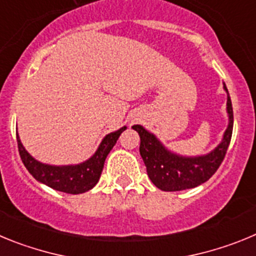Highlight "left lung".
Instances as JSON below:
<instances>
[{
    "label": "left lung",
    "mask_w": 256,
    "mask_h": 256,
    "mask_svg": "<svg viewBox=\"0 0 256 256\" xmlns=\"http://www.w3.org/2000/svg\"><path fill=\"white\" fill-rule=\"evenodd\" d=\"M224 90L227 92L228 126L220 144L208 155L195 158L177 155L165 148L164 144L142 126L137 124L132 126L141 138L140 154L146 165L148 177L158 188L162 191L194 188L206 182L220 166L230 146L234 130V108L226 86Z\"/></svg>",
    "instance_id": "obj_1"
}]
</instances>
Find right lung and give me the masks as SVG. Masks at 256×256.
<instances>
[{
  "mask_svg": "<svg viewBox=\"0 0 256 256\" xmlns=\"http://www.w3.org/2000/svg\"><path fill=\"white\" fill-rule=\"evenodd\" d=\"M126 130V126H122L120 130L106 134L105 138L102 140L97 151L94 152V155L91 156L88 160H86L84 162H80V164L76 165L56 166V165L40 162L33 156L29 155L28 151L22 146L18 134L16 141L22 164L26 165V168L28 169L29 173L38 182L44 183V184L56 190V191L78 195V194L90 191V190L96 186V183L100 180L106 156L114 148V144H116L122 132Z\"/></svg>",
  "mask_w": 256,
  "mask_h": 256,
  "instance_id": "obj_1",
  "label": "right lung"
}]
</instances>
